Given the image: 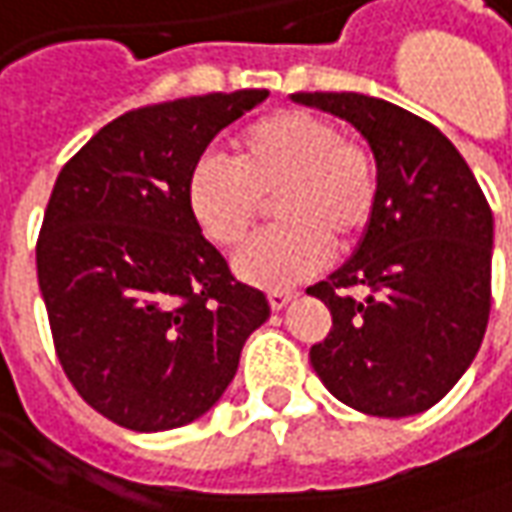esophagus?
Segmentation results:
<instances>
[{
  "label": "esophagus",
  "mask_w": 512,
  "mask_h": 512,
  "mask_svg": "<svg viewBox=\"0 0 512 512\" xmlns=\"http://www.w3.org/2000/svg\"><path fill=\"white\" fill-rule=\"evenodd\" d=\"M292 298H295V292H290V290H270V292H267L270 309H276V312H278V309H284V306H287Z\"/></svg>",
  "instance_id": "1"
}]
</instances>
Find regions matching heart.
<instances>
[{
  "label": "heart",
  "instance_id": "heart-1",
  "mask_svg": "<svg viewBox=\"0 0 512 512\" xmlns=\"http://www.w3.org/2000/svg\"><path fill=\"white\" fill-rule=\"evenodd\" d=\"M273 231L236 253L250 287L281 290L315 276L331 248L365 236L379 206V164L368 144L309 111L267 114L234 139V161L203 155L186 181V209L214 248H236L273 200Z\"/></svg>",
  "mask_w": 512,
  "mask_h": 512
}]
</instances>
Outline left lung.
<instances>
[{"label":"left lung","instance_id":"8db88e82","mask_svg":"<svg viewBox=\"0 0 512 512\" xmlns=\"http://www.w3.org/2000/svg\"><path fill=\"white\" fill-rule=\"evenodd\" d=\"M292 100L351 122L379 164V206L357 253L306 290L331 312L312 368L365 415H418L457 384L488 329L491 206L457 147L421 116L354 91ZM357 286L365 299L347 292Z\"/></svg>","mask_w":512,"mask_h":512}]
</instances>
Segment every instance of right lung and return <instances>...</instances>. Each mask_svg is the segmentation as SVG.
Returning <instances> with one entry per match:
<instances>
[{"mask_svg": "<svg viewBox=\"0 0 512 512\" xmlns=\"http://www.w3.org/2000/svg\"><path fill=\"white\" fill-rule=\"evenodd\" d=\"M264 88L144 105L63 164L35 245L38 287L63 373L88 407L133 432L209 412L242 345L270 317L186 209L211 139Z\"/></svg>", "mask_w": 512, "mask_h": 512, "instance_id": "add662e5", "label": "right lung"}]
</instances>
